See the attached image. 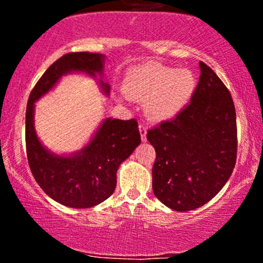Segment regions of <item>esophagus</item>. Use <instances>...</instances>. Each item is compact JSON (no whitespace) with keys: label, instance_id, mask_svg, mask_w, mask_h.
Returning a JSON list of instances; mask_svg holds the SVG:
<instances>
[{"label":"esophagus","instance_id":"esophagus-1","mask_svg":"<svg viewBox=\"0 0 263 263\" xmlns=\"http://www.w3.org/2000/svg\"><path fill=\"white\" fill-rule=\"evenodd\" d=\"M138 128H140V134H141L142 141H147V127H146V125H143V123H140Z\"/></svg>","mask_w":263,"mask_h":263}]
</instances>
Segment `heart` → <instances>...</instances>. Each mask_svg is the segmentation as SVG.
Here are the masks:
<instances>
[{
    "label": "heart",
    "mask_w": 263,
    "mask_h": 263,
    "mask_svg": "<svg viewBox=\"0 0 263 263\" xmlns=\"http://www.w3.org/2000/svg\"><path fill=\"white\" fill-rule=\"evenodd\" d=\"M195 86L197 79L190 70L158 64L132 69L123 84L129 98L144 101V112L155 121L177 116L188 104Z\"/></svg>",
    "instance_id": "heart-1"
}]
</instances>
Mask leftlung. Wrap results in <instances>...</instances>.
I'll list each match as a JSON object with an SVG mask.
<instances>
[{
	"label": "left lung",
	"mask_w": 263,
	"mask_h": 263,
	"mask_svg": "<svg viewBox=\"0 0 263 263\" xmlns=\"http://www.w3.org/2000/svg\"><path fill=\"white\" fill-rule=\"evenodd\" d=\"M199 66L200 78L190 104L147 132L156 149L153 193L177 211L210 201L236 163V111L230 91L210 66L203 62Z\"/></svg>",
	"instance_id": "1"
}]
</instances>
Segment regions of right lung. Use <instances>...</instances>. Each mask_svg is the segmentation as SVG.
I'll return each instance as SVG.
<instances>
[{
	"instance_id": "obj_1",
	"label": "right lung",
	"mask_w": 263,
	"mask_h": 263,
	"mask_svg": "<svg viewBox=\"0 0 263 263\" xmlns=\"http://www.w3.org/2000/svg\"><path fill=\"white\" fill-rule=\"evenodd\" d=\"M104 55L98 53H68L53 63L37 81L26 110V151L29 168L47 195L65 206L86 209L106 200L116 188L119 165L141 143L135 119H106L85 148L70 157L55 156L45 149L33 122L34 102L55 85L62 75L71 71L101 74ZM108 93L110 87L101 81Z\"/></svg>"
}]
</instances>
